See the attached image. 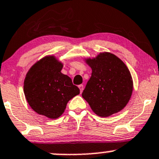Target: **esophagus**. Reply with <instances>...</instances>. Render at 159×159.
<instances>
[{
  "label": "esophagus",
  "mask_w": 159,
  "mask_h": 159,
  "mask_svg": "<svg viewBox=\"0 0 159 159\" xmlns=\"http://www.w3.org/2000/svg\"><path fill=\"white\" fill-rule=\"evenodd\" d=\"M78 88H79L81 93L82 92L83 90H84V85H83V84H80V85H78Z\"/></svg>",
  "instance_id": "34e87169"
}]
</instances>
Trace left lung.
<instances>
[{"label": "left lung", "mask_w": 159, "mask_h": 159, "mask_svg": "<svg viewBox=\"0 0 159 159\" xmlns=\"http://www.w3.org/2000/svg\"><path fill=\"white\" fill-rule=\"evenodd\" d=\"M85 61L92 70L82 97L91 110L101 117H108L126 106L133 91L129 68L115 54L102 52Z\"/></svg>", "instance_id": "1"}]
</instances>
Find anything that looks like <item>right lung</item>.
<instances>
[{
    "label": "right lung",
    "mask_w": 159,
    "mask_h": 159,
    "mask_svg": "<svg viewBox=\"0 0 159 159\" xmlns=\"http://www.w3.org/2000/svg\"><path fill=\"white\" fill-rule=\"evenodd\" d=\"M63 64L54 56H46L30 68L24 82L30 108L51 119L59 118L68 102L80 93L70 78L61 72Z\"/></svg>",
    "instance_id": "1"
}]
</instances>
